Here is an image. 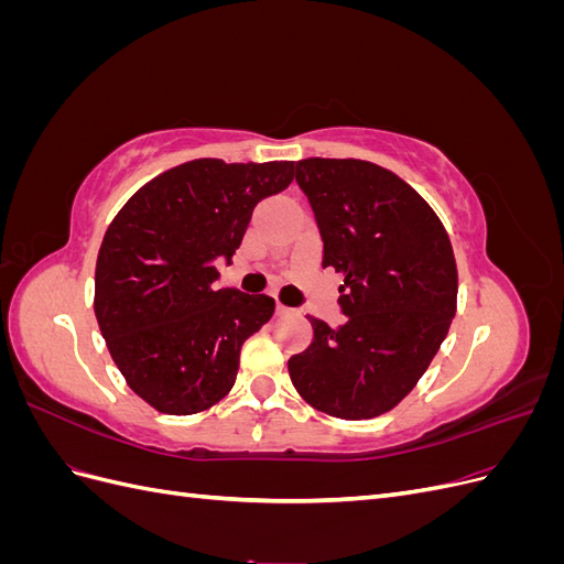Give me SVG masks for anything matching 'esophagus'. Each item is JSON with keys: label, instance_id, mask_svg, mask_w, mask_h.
Segmentation results:
<instances>
[{"label": "esophagus", "instance_id": "obj_1", "mask_svg": "<svg viewBox=\"0 0 564 564\" xmlns=\"http://www.w3.org/2000/svg\"><path fill=\"white\" fill-rule=\"evenodd\" d=\"M275 313H278L280 317H284V315H292L294 311H292V308H286V305H282V303H278V305H275Z\"/></svg>", "mask_w": 564, "mask_h": 564}]
</instances>
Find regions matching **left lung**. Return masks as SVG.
Listing matches in <instances>:
<instances>
[{
  "instance_id": "left-lung-1",
  "label": "left lung",
  "mask_w": 564,
  "mask_h": 564,
  "mask_svg": "<svg viewBox=\"0 0 564 564\" xmlns=\"http://www.w3.org/2000/svg\"><path fill=\"white\" fill-rule=\"evenodd\" d=\"M344 284V327L308 315L313 344L289 357L299 395L319 412L362 421L398 406L423 377L456 315L458 272L442 220L412 185L365 160L296 162Z\"/></svg>"
}]
</instances>
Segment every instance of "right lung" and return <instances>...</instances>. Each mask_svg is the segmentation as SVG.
I'll use <instances>...</instances> for the list:
<instances>
[{"mask_svg":"<svg viewBox=\"0 0 564 564\" xmlns=\"http://www.w3.org/2000/svg\"><path fill=\"white\" fill-rule=\"evenodd\" d=\"M292 181L294 162L202 158L148 181L112 218L94 313L127 386L158 412H204L235 386L245 340L275 301L214 289L216 261H232L256 204Z\"/></svg>","mask_w":564,"mask_h":564,"instance_id":"1","label":"right lung"}]
</instances>
